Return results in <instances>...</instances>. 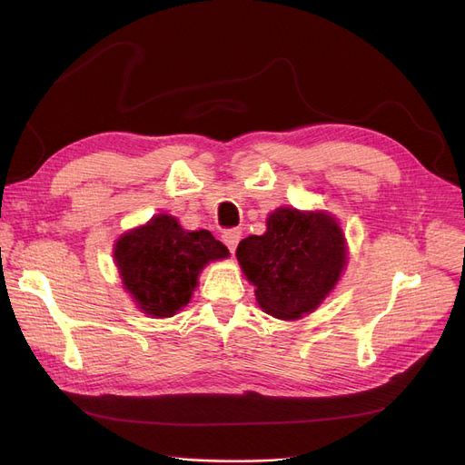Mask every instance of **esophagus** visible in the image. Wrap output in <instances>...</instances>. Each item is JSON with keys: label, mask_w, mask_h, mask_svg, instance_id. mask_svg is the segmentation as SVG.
I'll use <instances>...</instances> for the list:
<instances>
[{"label": "esophagus", "mask_w": 465, "mask_h": 465, "mask_svg": "<svg viewBox=\"0 0 465 465\" xmlns=\"http://www.w3.org/2000/svg\"><path fill=\"white\" fill-rule=\"evenodd\" d=\"M242 238V231L241 229H231V231H224L223 232V242L227 244V248L234 254V250L238 246V242H241Z\"/></svg>", "instance_id": "obj_1"}]
</instances>
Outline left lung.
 <instances>
[{"label": "left lung", "instance_id": "left-lung-1", "mask_svg": "<svg viewBox=\"0 0 465 465\" xmlns=\"http://www.w3.org/2000/svg\"><path fill=\"white\" fill-rule=\"evenodd\" d=\"M265 227L238 244L236 260L263 312L299 320L314 312L340 281L347 265L345 234L328 211L294 207H277Z\"/></svg>", "mask_w": 465, "mask_h": 465}]
</instances>
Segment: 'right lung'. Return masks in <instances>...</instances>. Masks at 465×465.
<instances>
[{"mask_svg":"<svg viewBox=\"0 0 465 465\" xmlns=\"http://www.w3.org/2000/svg\"><path fill=\"white\" fill-rule=\"evenodd\" d=\"M229 256V248L209 231L182 229L178 219L166 213L124 232L114 244L122 285L151 318H171L182 311L203 267Z\"/></svg>","mask_w":465,"mask_h":465,"instance_id":"1","label":"right lung"}]
</instances>
